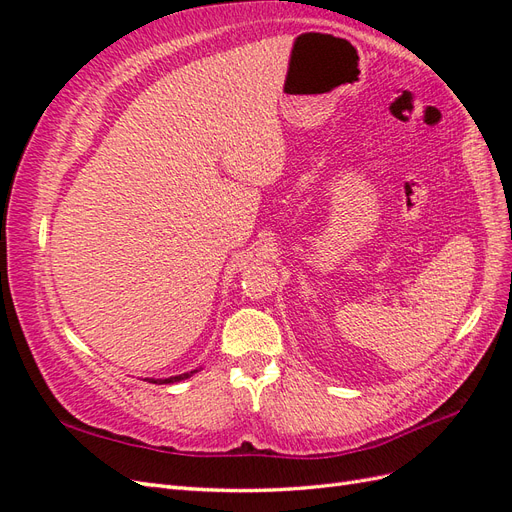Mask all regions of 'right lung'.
Listing matches in <instances>:
<instances>
[{"instance_id":"add662e5","label":"right lung","mask_w":512,"mask_h":512,"mask_svg":"<svg viewBox=\"0 0 512 512\" xmlns=\"http://www.w3.org/2000/svg\"><path fill=\"white\" fill-rule=\"evenodd\" d=\"M198 369H194V371H188V374H179V376H170V378H162V380H149V382H156V384H173V382H179V380H185V378H190L192 374H196Z\"/></svg>"}]
</instances>
